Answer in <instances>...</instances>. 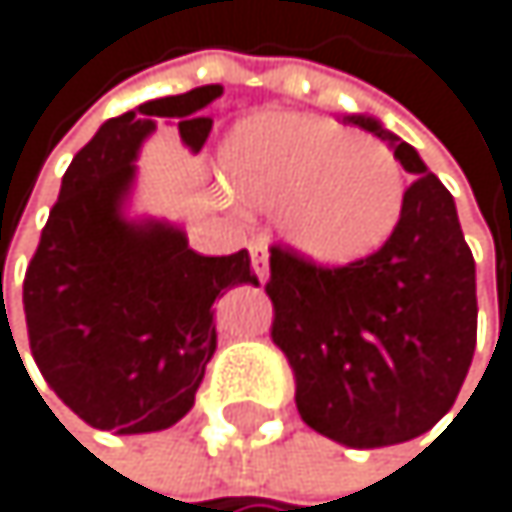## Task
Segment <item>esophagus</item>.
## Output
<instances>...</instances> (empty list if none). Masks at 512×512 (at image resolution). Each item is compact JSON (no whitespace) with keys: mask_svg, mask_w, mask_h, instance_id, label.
Masks as SVG:
<instances>
[{"mask_svg":"<svg viewBox=\"0 0 512 512\" xmlns=\"http://www.w3.org/2000/svg\"><path fill=\"white\" fill-rule=\"evenodd\" d=\"M248 254H251V267L258 273V279L264 282L270 276V264H267V242L264 239H251L248 242Z\"/></svg>","mask_w":512,"mask_h":512,"instance_id":"obj_1","label":"esophagus"}]
</instances>
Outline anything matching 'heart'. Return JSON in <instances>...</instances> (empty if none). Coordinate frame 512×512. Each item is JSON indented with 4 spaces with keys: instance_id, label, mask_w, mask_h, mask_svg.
I'll return each instance as SVG.
<instances>
[{
    "instance_id": "heart-1",
    "label": "heart",
    "mask_w": 512,
    "mask_h": 512,
    "mask_svg": "<svg viewBox=\"0 0 512 512\" xmlns=\"http://www.w3.org/2000/svg\"><path fill=\"white\" fill-rule=\"evenodd\" d=\"M224 171L236 199L279 211L285 236L328 264L384 245L405 205L402 168L384 144L301 113L245 119Z\"/></svg>"
}]
</instances>
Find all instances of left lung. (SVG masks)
<instances>
[{
  "mask_svg": "<svg viewBox=\"0 0 512 512\" xmlns=\"http://www.w3.org/2000/svg\"><path fill=\"white\" fill-rule=\"evenodd\" d=\"M415 174L387 242L328 267L270 245V338L307 427L350 448L408 442L455 405L476 347V264L455 199L375 119L350 116Z\"/></svg>",
  "mask_w": 512,
  "mask_h": 512,
  "instance_id": "obj_1",
  "label": "left lung"
}]
</instances>
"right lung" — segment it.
<instances>
[{
  "instance_id": "1",
  "label": "right lung",
  "mask_w": 512,
  "mask_h": 512,
  "mask_svg": "<svg viewBox=\"0 0 512 512\" xmlns=\"http://www.w3.org/2000/svg\"><path fill=\"white\" fill-rule=\"evenodd\" d=\"M221 85L147 101L101 125L73 156L24 276L30 353L70 411L116 433H156L193 408L214 356V298L258 285L248 251L205 258L181 230L128 224L119 205L134 156L156 119H178L202 150L211 119L199 116Z\"/></svg>"
}]
</instances>
